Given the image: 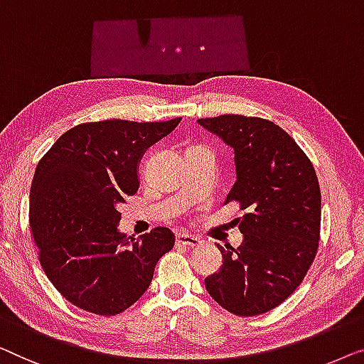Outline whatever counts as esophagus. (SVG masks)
<instances>
[{
    "instance_id": "esophagus-1",
    "label": "esophagus",
    "mask_w": 364,
    "mask_h": 364,
    "mask_svg": "<svg viewBox=\"0 0 364 364\" xmlns=\"http://www.w3.org/2000/svg\"><path fill=\"white\" fill-rule=\"evenodd\" d=\"M176 244L178 245H188V247H201L203 240L196 237V235H189V234H178L176 235Z\"/></svg>"
}]
</instances>
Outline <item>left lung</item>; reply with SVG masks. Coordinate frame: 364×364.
Segmentation results:
<instances>
[{
    "label": "left lung",
    "mask_w": 364,
    "mask_h": 364,
    "mask_svg": "<svg viewBox=\"0 0 364 364\" xmlns=\"http://www.w3.org/2000/svg\"><path fill=\"white\" fill-rule=\"evenodd\" d=\"M198 124L234 148L237 180L226 203L245 211L235 219L244 242L218 245L223 267L206 279V290L234 315L265 314L294 294L318 250V178L305 151L274 122L228 114Z\"/></svg>",
    "instance_id": "obj_1"
}]
</instances>
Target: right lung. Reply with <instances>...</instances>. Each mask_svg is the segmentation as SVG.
Wrapping results in <instances>:
<instances>
[{
	"instance_id": "1",
	"label": "right lung",
	"mask_w": 364,
	"mask_h": 364,
	"mask_svg": "<svg viewBox=\"0 0 364 364\" xmlns=\"http://www.w3.org/2000/svg\"><path fill=\"white\" fill-rule=\"evenodd\" d=\"M168 122L102 120L60 135L36 166L29 226L39 262L60 295L79 309L112 316L151 284L155 265L175 245L168 228L136 240L117 229L119 208L138 191V161L176 129Z\"/></svg>"
}]
</instances>
